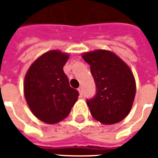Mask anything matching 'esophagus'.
Instances as JSON below:
<instances>
[{"label":"esophagus","mask_w":158,"mask_h":158,"mask_svg":"<svg viewBox=\"0 0 158 158\" xmlns=\"http://www.w3.org/2000/svg\"><path fill=\"white\" fill-rule=\"evenodd\" d=\"M78 91H79V94H80V97H82V87H79V88H78Z\"/></svg>","instance_id":"1"}]
</instances>
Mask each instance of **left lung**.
Masks as SVG:
<instances>
[{
    "mask_svg": "<svg viewBox=\"0 0 158 158\" xmlns=\"http://www.w3.org/2000/svg\"><path fill=\"white\" fill-rule=\"evenodd\" d=\"M82 59L90 66L97 88L94 98L87 100L92 117L106 125L121 121L130 112L136 91L129 67L107 50L84 52Z\"/></svg>",
    "mask_w": 158,
    "mask_h": 158,
    "instance_id": "1",
    "label": "left lung"
}]
</instances>
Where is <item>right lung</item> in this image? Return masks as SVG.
Here are the masks:
<instances>
[{"label": "right lung", "mask_w": 158, "mask_h": 158, "mask_svg": "<svg viewBox=\"0 0 158 158\" xmlns=\"http://www.w3.org/2000/svg\"><path fill=\"white\" fill-rule=\"evenodd\" d=\"M69 55L59 50L42 54L29 68L23 92L31 112L40 120L55 124L66 118L79 93L69 86L63 71Z\"/></svg>", "instance_id": "obj_1"}]
</instances>
